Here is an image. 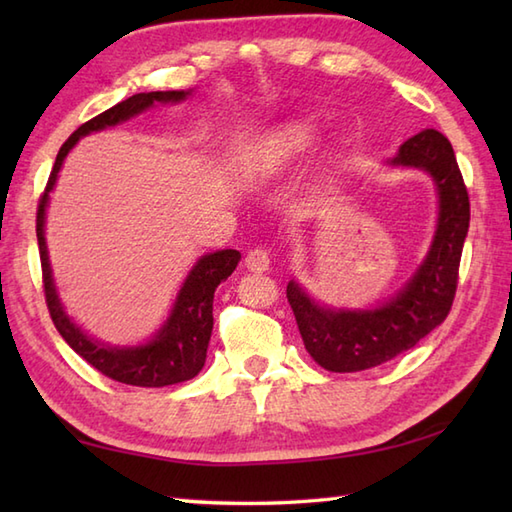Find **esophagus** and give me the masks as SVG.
Here are the masks:
<instances>
[{
    "label": "esophagus",
    "mask_w": 512,
    "mask_h": 512,
    "mask_svg": "<svg viewBox=\"0 0 512 512\" xmlns=\"http://www.w3.org/2000/svg\"><path fill=\"white\" fill-rule=\"evenodd\" d=\"M244 262H246L248 270H255V273H264V270H268V266H270V255H268V250L264 246H255V248L248 250Z\"/></svg>",
    "instance_id": "esophagus-1"
}]
</instances>
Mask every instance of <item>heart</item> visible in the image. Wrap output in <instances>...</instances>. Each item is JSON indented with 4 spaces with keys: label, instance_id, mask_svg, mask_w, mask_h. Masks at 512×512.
I'll return each mask as SVG.
<instances>
[{
    "label": "heart",
    "instance_id": "b5f03b06",
    "mask_svg": "<svg viewBox=\"0 0 512 512\" xmlns=\"http://www.w3.org/2000/svg\"><path fill=\"white\" fill-rule=\"evenodd\" d=\"M308 143H310L308 129L290 127L286 132L279 134V138L275 140V149L281 156H290V154H297V151H301L303 147H308Z\"/></svg>",
    "mask_w": 512,
    "mask_h": 512
}]
</instances>
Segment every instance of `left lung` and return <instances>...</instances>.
Listing matches in <instances>:
<instances>
[{
  "mask_svg": "<svg viewBox=\"0 0 512 512\" xmlns=\"http://www.w3.org/2000/svg\"><path fill=\"white\" fill-rule=\"evenodd\" d=\"M394 165L429 171L440 195L438 231L424 264L398 295L376 310H330L290 281L286 297L314 363L352 374L378 367L411 350L449 317L458 290L460 259L471 222L469 191L449 138L422 129L402 143Z\"/></svg>",
  "mask_w": 512,
  "mask_h": 512,
  "instance_id": "8db88e82",
  "label": "left lung"
}]
</instances>
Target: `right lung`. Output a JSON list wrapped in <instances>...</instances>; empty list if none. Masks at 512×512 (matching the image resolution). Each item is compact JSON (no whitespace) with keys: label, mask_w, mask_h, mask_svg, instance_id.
I'll use <instances>...</instances> for the list:
<instances>
[{"label":"right lung","mask_w":512,"mask_h":512,"mask_svg":"<svg viewBox=\"0 0 512 512\" xmlns=\"http://www.w3.org/2000/svg\"><path fill=\"white\" fill-rule=\"evenodd\" d=\"M187 92H140L129 96L118 105L105 110L103 114L90 118L61 145L57 160L50 171L46 189H43L39 206H37V242H39V259H41V279H43V295H46V306L54 328L65 339L72 350L85 358L94 369L116 383L134 385V387H167L184 383L193 376L200 374L206 361V347L211 341L213 332V297L215 288L224 279L231 277L237 268L239 255L237 250L226 248L217 253L204 255L198 264L193 266L191 275L184 281L176 306L171 310L165 328L158 332L154 341L140 347H107L88 339L76 325L70 321L68 314L63 312L57 290L52 284V273L48 264L46 239H43V215H46L48 193L57 182V173L63 165V158L76 145V140L90 132L112 127L123 123L127 118L140 114L154 103L180 101Z\"/></svg>","instance_id":"obj_1"}]
</instances>
